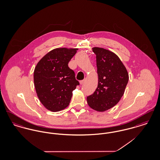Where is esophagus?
<instances>
[{
    "instance_id": "esophagus-1",
    "label": "esophagus",
    "mask_w": 160,
    "mask_h": 160,
    "mask_svg": "<svg viewBox=\"0 0 160 160\" xmlns=\"http://www.w3.org/2000/svg\"><path fill=\"white\" fill-rule=\"evenodd\" d=\"M84 83V80H80V84H83Z\"/></svg>"
}]
</instances>
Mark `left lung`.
Listing matches in <instances>:
<instances>
[{
  "label": "left lung",
  "mask_w": 160,
  "mask_h": 160,
  "mask_svg": "<svg viewBox=\"0 0 160 160\" xmlns=\"http://www.w3.org/2000/svg\"><path fill=\"white\" fill-rule=\"evenodd\" d=\"M98 84L93 94L87 97L88 105L95 110L104 112L118 103L128 82L127 69L119 57L102 48L94 47Z\"/></svg>",
  "instance_id": "left-lung-1"
}]
</instances>
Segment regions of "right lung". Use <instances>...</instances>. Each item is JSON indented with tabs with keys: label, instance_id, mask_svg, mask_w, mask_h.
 Listing matches in <instances>:
<instances>
[{
	"label": "right lung",
	"instance_id": "right-lung-1",
	"mask_svg": "<svg viewBox=\"0 0 160 160\" xmlns=\"http://www.w3.org/2000/svg\"><path fill=\"white\" fill-rule=\"evenodd\" d=\"M77 50L54 49L39 61L35 68L33 80L38 98L50 111L58 112L68 106L72 92L80 84L68 65Z\"/></svg>",
	"mask_w": 160,
	"mask_h": 160
}]
</instances>
